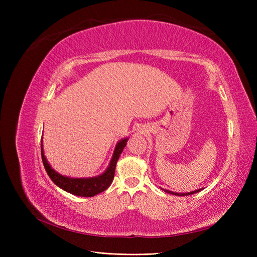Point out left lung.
Instances as JSON below:
<instances>
[{"label": "left lung", "instance_id": "1", "mask_svg": "<svg viewBox=\"0 0 257 257\" xmlns=\"http://www.w3.org/2000/svg\"><path fill=\"white\" fill-rule=\"evenodd\" d=\"M162 190L166 192V193H168V194H173V195H177V196H188V195H192V194H195V193H198V192L201 191V189H198V190L188 192V193H177V192H173V191H169V190H164V189H162Z\"/></svg>", "mask_w": 257, "mask_h": 257}]
</instances>
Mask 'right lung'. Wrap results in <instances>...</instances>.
I'll list each match as a JSON object with an SVG mask.
<instances>
[{"mask_svg":"<svg viewBox=\"0 0 257 257\" xmlns=\"http://www.w3.org/2000/svg\"><path fill=\"white\" fill-rule=\"evenodd\" d=\"M127 141H128V137L123 138L116 143L112 153V158L105 172L103 174H100L96 177H92V178H69L56 172V170L50 166L47 159L45 157L43 141H42L41 148H42V159L44 163V167L52 180V182L56 185H58L62 190H64L65 192L71 193L76 196H81V197L95 196L96 194L104 192L110 186L114 177L116 162H118L124 147L126 146Z\"/></svg>","mask_w":257,"mask_h":257,"instance_id":"obj_1","label":"right lung"}]
</instances>
